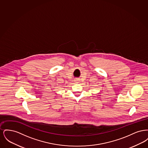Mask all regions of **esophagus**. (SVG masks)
Returning a JSON list of instances; mask_svg holds the SVG:
<instances>
[{
	"mask_svg": "<svg viewBox=\"0 0 148 148\" xmlns=\"http://www.w3.org/2000/svg\"><path fill=\"white\" fill-rule=\"evenodd\" d=\"M79 81H80V79H78V78H77V79H75V82H79Z\"/></svg>",
	"mask_w": 148,
	"mask_h": 148,
	"instance_id": "obj_1",
	"label": "esophagus"
}]
</instances>
